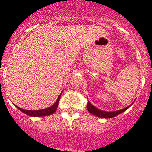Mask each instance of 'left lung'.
<instances>
[{
  "label": "left lung",
  "mask_w": 152,
  "mask_h": 152,
  "mask_svg": "<svg viewBox=\"0 0 152 152\" xmlns=\"http://www.w3.org/2000/svg\"><path fill=\"white\" fill-rule=\"evenodd\" d=\"M133 104V103L130 104L129 106H128L127 107L124 109H122V110H119L117 111H113V112H107V111H103L101 110H99L98 108H96V107H94V105H92L90 101L88 102V104H87V109L89 111L90 113L94 115V116H97V117L100 118H105V119H110V118H113L114 116H116L119 114L122 113L123 112L126 111L128 108H129Z\"/></svg>",
  "instance_id": "8db88e82"
}]
</instances>
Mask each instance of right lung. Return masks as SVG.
<instances>
[{"label": "right lung", "mask_w": 152, "mask_h": 152, "mask_svg": "<svg viewBox=\"0 0 152 152\" xmlns=\"http://www.w3.org/2000/svg\"><path fill=\"white\" fill-rule=\"evenodd\" d=\"M61 93H62V91H61ZM61 93L60 94L58 97L56 103H55L52 106H51L50 107H48V108L42 109V110H24V109L20 108V107H17V106H15L17 107V108H18L20 111H22L23 113L26 114V115H28V116H33V117H41V116H49L51 114L54 113L56 111V110H57Z\"/></svg>", "instance_id": "obj_1"}]
</instances>
